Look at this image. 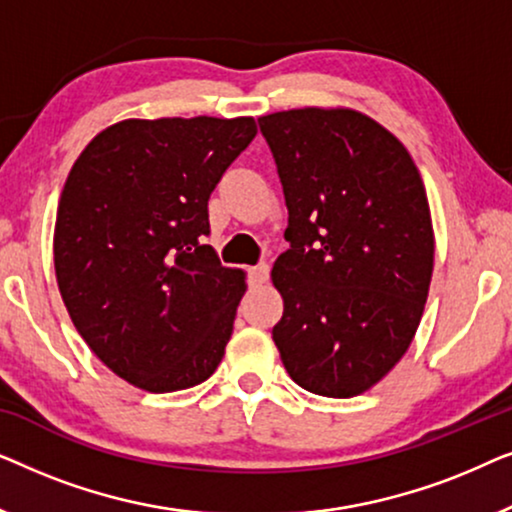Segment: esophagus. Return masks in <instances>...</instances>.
Instances as JSON below:
<instances>
[{
	"instance_id": "34e87169",
	"label": "esophagus",
	"mask_w": 512,
	"mask_h": 512,
	"mask_svg": "<svg viewBox=\"0 0 512 512\" xmlns=\"http://www.w3.org/2000/svg\"><path fill=\"white\" fill-rule=\"evenodd\" d=\"M249 277H251V282H256V284L268 282V277H270V265H268V263H258V265H254V268L249 270Z\"/></svg>"
}]
</instances>
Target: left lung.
<instances>
[{
    "mask_svg": "<svg viewBox=\"0 0 512 512\" xmlns=\"http://www.w3.org/2000/svg\"><path fill=\"white\" fill-rule=\"evenodd\" d=\"M258 125L289 209L272 340L303 389L359 396L401 361L429 296L424 181L405 146L359 111L291 109Z\"/></svg>",
    "mask_w": 512,
    "mask_h": 512,
    "instance_id": "left-lung-1",
    "label": "left lung"
}]
</instances>
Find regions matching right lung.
Segmentation results:
<instances>
[{"label": "right lung", "instance_id": "1", "mask_svg": "<svg viewBox=\"0 0 512 512\" xmlns=\"http://www.w3.org/2000/svg\"><path fill=\"white\" fill-rule=\"evenodd\" d=\"M256 137L254 118H158L102 130L69 172L55 221L60 296L104 366L165 394L205 382L247 284L223 268L209 195Z\"/></svg>", "mask_w": 512, "mask_h": 512}]
</instances>
